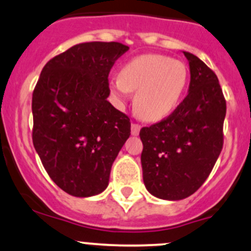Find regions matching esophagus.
<instances>
[{"mask_svg": "<svg viewBox=\"0 0 251 251\" xmlns=\"http://www.w3.org/2000/svg\"><path fill=\"white\" fill-rule=\"evenodd\" d=\"M140 129H141V126H140L139 125H136V123H131V135H134V136L139 135Z\"/></svg>", "mask_w": 251, "mask_h": 251, "instance_id": "esophagus-1", "label": "esophagus"}]
</instances>
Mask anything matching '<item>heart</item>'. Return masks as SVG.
Masks as SVG:
<instances>
[{"instance_id":"obj_1","label":"heart","mask_w":251,"mask_h":251,"mask_svg":"<svg viewBox=\"0 0 251 251\" xmlns=\"http://www.w3.org/2000/svg\"><path fill=\"white\" fill-rule=\"evenodd\" d=\"M189 81L187 66L158 53L140 55L126 62L109 90L120 105L135 91L134 110L147 122L164 120L176 110Z\"/></svg>"}]
</instances>
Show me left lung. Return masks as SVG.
Returning a JSON list of instances; mask_svg holds the SVG:
<instances>
[{
	"label": "left lung",
	"mask_w": 251,
	"mask_h": 251,
	"mask_svg": "<svg viewBox=\"0 0 251 251\" xmlns=\"http://www.w3.org/2000/svg\"><path fill=\"white\" fill-rule=\"evenodd\" d=\"M189 62L188 96L166 120L140 130L142 177L158 199L183 200L211 174L223 148L226 101L217 75L200 58Z\"/></svg>",
	"instance_id": "obj_1"
}]
</instances>
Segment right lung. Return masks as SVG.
Listing matches in <instances>:
<instances>
[{
	"label": "right lung",
	"mask_w": 251,
	"mask_h": 251,
	"mask_svg": "<svg viewBox=\"0 0 251 251\" xmlns=\"http://www.w3.org/2000/svg\"><path fill=\"white\" fill-rule=\"evenodd\" d=\"M129 48L92 42L72 47L43 68L32 97L33 146L50 178L76 198L103 193L130 135L128 116L107 100L110 69Z\"/></svg>",
	"instance_id": "obj_1"
}]
</instances>
